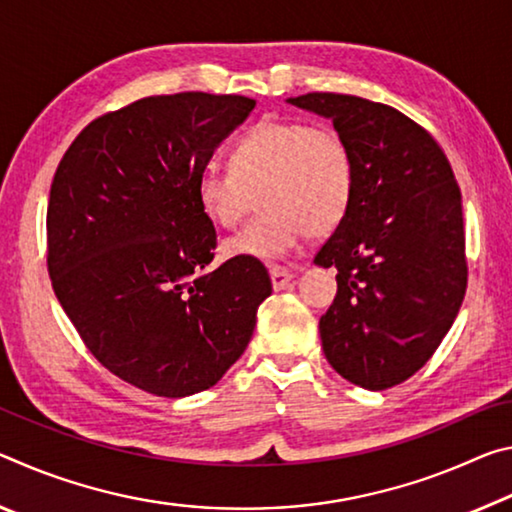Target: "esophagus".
<instances>
[{
    "instance_id": "esophagus-1",
    "label": "esophagus",
    "mask_w": 512,
    "mask_h": 512,
    "mask_svg": "<svg viewBox=\"0 0 512 512\" xmlns=\"http://www.w3.org/2000/svg\"><path fill=\"white\" fill-rule=\"evenodd\" d=\"M270 279H272L274 290H286L292 281V274L288 270H283V267H272Z\"/></svg>"
}]
</instances>
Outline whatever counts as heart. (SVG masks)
I'll return each mask as SVG.
<instances>
[{
    "label": "heart",
    "mask_w": 512,
    "mask_h": 512,
    "mask_svg": "<svg viewBox=\"0 0 512 512\" xmlns=\"http://www.w3.org/2000/svg\"><path fill=\"white\" fill-rule=\"evenodd\" d=\"M354 188V156L338 131L267 117L233 145L229 167L201 170L195 195L201 213L222 229L238 226L261 197L263 213L224 240L222 251L270 263L308 233H331L347 217Z\"/></svg>",
    "instance_id": "obj_1"
}]
</instances>
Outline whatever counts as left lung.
Masks as SVG:
<instances>
[{"instance_id": "8db88e82", "label": "left lung", "mask_w": 512, "mask_h": 512, "mask_svg": "<svg viewBox=\"0 0 512 512\" xmlns=\"http://www.w3.org/2000/svg\"><path fill=\"white\" fill-rule=\"evenodd\" d=\"M286 102L331 120L354 156L349 213L315 256L338 267V295L320 320L324 356L360 388H392L433 356L463 304L456 177L438 142L397 108L335 92Z\"/></svg>"}]
</instances>
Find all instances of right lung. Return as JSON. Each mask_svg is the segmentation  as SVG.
<instances>
[{
  "label": "right lung",
  "instance_id": "add662e5",
  "mask_svg": "<svg viewBox=\"0 0 512 512\" xmlns=\"http://www.w3.org/2000/svg\"><path fill=\"white\" fill-rule=\"evenodd\" d=\"M256 102L179 92L97 117L58 163L47 265L99 363L156 397L208 390L247 349L272 295L261 261L211 267L215 226L195 186Z\"/></svg>",
  "mask_w": 512,
  "mask_h": 512
}]
</instances>
